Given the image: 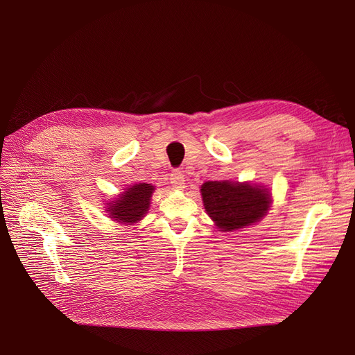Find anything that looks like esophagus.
<instances>
[{
    "mask_svg": "<svg viewBox=\"0 0 355 355\" xmlns=\"http://www.w3.org/2000/svg\"><path fill=\"white\" fill-rule=\"evenodd\" d=\"M170 182H171V185H173V187H174L175 190H182V189H185V177H184L182 171L174 170V171L171 173V175H170Z\"/></svg>",
    "mask_w": 355,
    "mask_h": 355,
    "instance_id": "obj_1",
    "label": "esophagus"
}]
</instances>
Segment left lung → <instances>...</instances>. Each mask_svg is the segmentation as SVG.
Wrapping results in <instances>:
<instances>
[{
  "instance_id": "left-lung-1",
  "label": "left lung",
  "mask_w": 355,
  "mask_h": 355,
  "mask_svg": "<svg viewBox=\"0 0 355 355\" xmlns=\"http://www.w3.org/2000/svg\"><path fill=\"white\" fill-rule=\"evenodd\" d=\"M204 209L220 232H234L266 216L272 197L263 185L207 181L201 185Z\"/></svg>"
}]
</instances>
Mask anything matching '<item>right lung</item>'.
Returning a JSON list of instances; mask_svg holds the SVG:
<instances>
[{
  "label": "right lung",
  "instance_id": "right-lung-1",
  "mask_svg": "<svg viewBox=\"0 0 355 355\" xmlns=\"http://www.w3.org/2000/svg\"><path fill=\"white\" fill-rule=\"evenodd\" d=\"M154 190V185L145 182L125 189V193H122L119 198L107 202L106 211L109 213V218H114L128 226H132L134 223L141 221L148 213Z\"/></svg>",
  "mask_w": 355,
  "mask_h": 355
}]
</instances>
